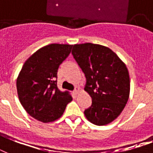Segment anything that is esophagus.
I'll use <instances>...</instances> for the list:
<instances>
[{"mask_svg": "<svg viewBox=\"0 0 153 153\" xmlns=\"http://www.w3.org/2000/svg\"><path fill=\"white\" fill-rule=\"evenodd\" d=\"M79 92H80V89H79V87H76V88L75 89V90L73 91V94H79Z\"/></svg>", "mask_w": 153, "mask_h": 153, "instance_id": "1", "label": "esophagus"}]
</instances>
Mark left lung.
<instances>
[{"instance_id":"1","label":"left lung","mask_w":153,"mask_h":153,"mask_svg":"<svg viewBox=\"0 0 153 153\" xmlns=\"http://www.w3.org/2000/svg\"><path fill=\"white\" fill-rule=\"evenodd\" d=\"M72 53L86 77L92 105L84 114L97 126L111 123L123 111L130 94V76L124 62L105 46L90 42L73 45Z\"/></svg>"}]
</instances>
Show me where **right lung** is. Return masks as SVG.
Listing matches in <instances>:
<instances>
[{
	"instance_id": "1",
	"label": "right lung",
	"mask_w": 153,
	"mask_h": 153,
	"mask_svg": "<svg viewBox=\"0 0 153 153\" xmlns=\"http://www.w3.org/2000/svg\"><path fill=\"white\" fill-rule=\"evenodd\" d=\"M72 45L52 43L26 59L17 78V91L25 111L38 121L59 119L72 100L68 91L57 87V72L71 52Z\"/></svg>"
}]
</instances>
